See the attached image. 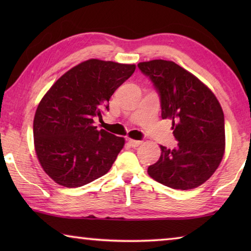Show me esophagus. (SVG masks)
I'll return each instance as SVG.
<instances>
[{
  "label": "esophagus",
  "instance_id": "34e87169",
  "mask_svg": "<svg viewBox=\"0 0 251 251\" xmlns=\"http://www.w3.org/2000/svg\"><path fill=\"white\" fill-rule=\"evenodd\" d=\"M128 144L131 147H137L142 144V141H135V139H128Z\"/></svg>",
  "mask_w": 251,
  "mask_h": 251
}]
</instances>
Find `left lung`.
I'll use <instances>...</instances> for the list:
<instances>
[{
  "label": "left lung",
  "mask_w": 251,
  "mask_h": 251,
  "mask_svg": "<svg viewBox=\"0 0 251 251\" xmlns=\"http://www.w3.org/2000/svg\"><path fill=\"white\" fill-rule=\"evenodd\" d=\"M159 95L161 118L173 120L178 142L148 167L152 179L174 189H193L209 179L225 152V118L218 100L196 76L172 61L137 65Z\"/></svg>",
  "instance_id": "8db88e82"
}]
</instances>
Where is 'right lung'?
Returning a JSON list of instances; mask_svg holds the SVG:
<instances>
[{"mask_svg":"<svg viewBox=\"0 0 251 251\" xmlns=\"http://www.w3.org/2000/svg\"><path fill=\"white\" fill-rule=\"evenodd\" d=\"M135 69L88 59L61 76L40 101L34 145L42 168L58 185L84 186L112 167L125 139L99 130L94 120L109 109V99Z\"/></svg>","mask_w":251,"mask_h":251,"instance_id":"right-lung-1","label":"right lung"}]
</instances>
